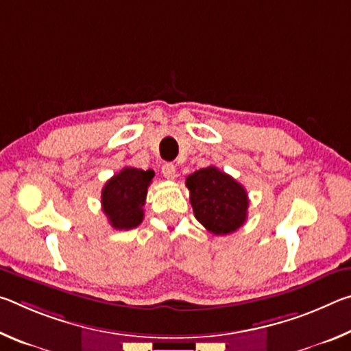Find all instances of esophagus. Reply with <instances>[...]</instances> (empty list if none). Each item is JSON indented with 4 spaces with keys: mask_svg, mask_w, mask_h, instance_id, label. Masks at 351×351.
Listing matches in <instances>:
<instances>
[{
    "mask_svg": "<svg viewBox=\"0 0 351 351\" xmlns=\"http://www.w3.org/2000/svg\"><path fill=\"white\" fill-rule=\"evenodd\" d=\"M162 175L167 178V180H173L176 175V167L171 162H165L162 165Z\"/></svg>",
    "mask_w": 351,
    "mask_h": 351,
    "instance_id": "34e87169",
    "label": "esophagus"
}]
</instances>
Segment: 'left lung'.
I'll use <instances>...</instances> for the list:
<instances>
[{"label": "left lung", "mask_w": 351, "mask_h": 351, "mask_svg": "<svg viewBox=\"0 0 351 351\" xmlns=\"http://www.w3.org/2000/svg\"><path fill=\"white\" fill-rule=\"evenodd\" d=\"M186 186L190 190V204L195 218L215 235L235 232L247 218V192L232 176L215 165L189 175Z\"/></svg>", "instance_id": "left-lung-1"}]
</instances>
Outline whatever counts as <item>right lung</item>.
Listing matches in <instances>:
<instances>
[{
  "label": "right lung",
  "mask_w": 351,
  "mask_h": 351,
  "mask_svg": "<svg viewBox=\"0 0 351 351\" xmlns=\"http://www.w3.org/2000/svg\"><path fill=\"white\" fill-rule=\"evenodd\" d=\"M153 176V170L125 167L106 181L102 189V210L111 228L128 230L142 223V207Z\"/></svg>",
  "instance_id": "obj_1"
}]
</instances>
